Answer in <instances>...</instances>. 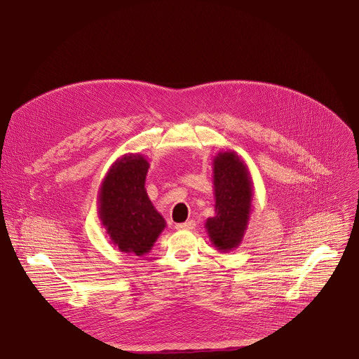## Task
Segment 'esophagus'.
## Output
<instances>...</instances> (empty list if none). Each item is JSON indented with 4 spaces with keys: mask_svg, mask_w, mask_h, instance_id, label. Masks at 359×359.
I'll return each mask as SVG.
<instances>
[{
    "mask_svg": "<svg viewBox=\"0 0 359 359\" xmlns=\"http://www.w3.org/2000/svg\"><path fill=\"white\" fill-rule=\"evenodd\" d=\"M194 226H196L194 220H189V222L176 224V229H177V230H191V229H194Z\"/></svg>",
    "mask_w": 359,
    "mask_h": 359,
    "instance_id": "obj_1",
    "label": "esophagus"
}]
</instances>
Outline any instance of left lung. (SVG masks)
I'll return each mask as SVG.
<instances>
[{"label": "left lung", "instance_id": "8db88e82", "mask_svg": "<svg viewBox=\"0 0 359 359\" xmlns=\"http://www.w3.org/2000/svg\"><path fill=\"white\" fill-rule=\"evenodd\" d=\"M215 216L204 223L216 250L227 252L243 241L252 212V180L234 150L219 151L213 159Z\"/></svg>", "mask_w": 359, "mask_h": 359}]
</instances>
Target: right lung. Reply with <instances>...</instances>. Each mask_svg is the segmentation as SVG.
Returning a JSON list of instances; mask_svg holds the SVG:
<instances>
[{
    "mask_svg": "<svg viewBox=\"0 0 359 359\" xmlns=\"http://www.w3.org/2000/svg\"><path fill=\"white\" fill-rule=\"evenodd\" d=\"M150 165L140 153L116 159L99 187L97 217L112 244L126 254L149 252L166 227L144 189Z\"/></svg>",
    "mask_w": 359,
    "mask_h": 359,
    "instance_id": "right-lung-1",
    "label": "right lung"
}]
</instances>
